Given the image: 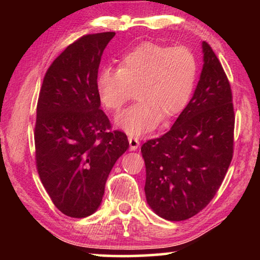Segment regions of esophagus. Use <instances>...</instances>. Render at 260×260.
I'll return each instance as SVG.
<instances>
[{"instance_id": "obj_1", "label": "esophagus", "mask_w": 260, "mask_h": 260, "mask_svg": "<svg viewBox=\"0 0 260 260\" xmlns=\"http://www.w3.org/2000/svg\"><path fill=\"white\" fill-rule=\"evenodd\" d=\"M128 142H129V149L131 151H135L136 149L140 147V142L136 138H133V136H128Z\"/></svg>"}]
</instances>
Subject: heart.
I'll return each instance as SVG.
<instances>
[{"label": "heart", "mask_w": 260, "mask_h": 260, "mask_svg": "<svg viewBox=\"0 0 260 260\" xmlns=\"http://www.w3.org/2000/svg\"><path fill=\"white\" fill-rule=\"evenodd\" d=\"M199 61L187 47L146 42L124 56L120 68L105 67L96 78L100 102L120 111L136 89L139 102L116 118V126L132 136L152 131L161 119L186 108L196 85Z\"/></svg>", "instance_id": "obj_1"}]
</instances>
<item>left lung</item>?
I'll list each match as a JSON object with an SVG mask.
<instances>
[{"label":"left lung","mask_w":260,"mask_h":260,"mask_svg":"<svg viewBox=\"0 0 260 260\" xmlns=\"http://www.w3.org/2000/svg\"><path fill=\"white\" fill-rule=\"evenodd\" d=\"M191 100L171 129L141 147L147 203L160 218L193 217L217 193L233 158L234 109L226 73L206 42Z\"/></svg>","instance_id":"left-lung-1"}]
</instances>
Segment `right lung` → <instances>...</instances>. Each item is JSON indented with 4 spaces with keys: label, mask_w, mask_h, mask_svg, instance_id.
Instances as JSON below:
<instances>
[{
    "label": "right lung",
    "mask_w": 260,
    "mask_h": 260,
    "mask_svg": "<svg viewBox=\"0 0 260 260\" xmlns=\"http://www.w3.org/2000/svg\"><path fill=\"white\" fill-rule=\"evenodd\" d=\"M114 32L85 35L52 61L37 107L35 153L43 187L61 213L85 218L98 211L113 165L128 149L119 131L109 132L96 78Z\"/></svg>",
    "instance_id": "obj_1"
}]
</instances>
